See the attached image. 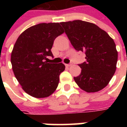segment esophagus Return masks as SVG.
Listing matches in <instances>:
<instances>
[{
  "instance_id": "esophagus-1",
  "label": "esophagus",
  "mask_w": 127,
  "mask_h": 127,
  "mask_svg": "<svg viewBox=\"0 0 127 127\" xmlns=\"http://www.w3.org/2000/svg\"><path fill=\"white\" fill-rule=\"evenodd\" d=\"M65 65H66V66H70L72 65V64L71 63H70V64H66Z\"/></svg>"
}]
</instances>
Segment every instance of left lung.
I'll use <instances>...</instances> for the list:
<instances>
[{
  "mask_svg": "<svg viewBox=\"0 0 127 127\" xmlns=\"http://www.w3.org/2000/svg\"><path fill=\"white\" fill-rule=\"evenodd\" d=\"M77 51L84 52L86 61L78 66L81 73L74 77L86 92H96L108 84L116 70L118 53L108 33L92 23L74 20L61 23Z\"/></svg>",
  "mask_w": 127,
  "mask_h": 127,
  "instance_id": "left-lung-1",
  "label": "left lung"
}]
</instances>
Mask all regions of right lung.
<instances>
[{"instance_id": "right-lung-1", "label": "right lung", "mask_w": 127, "mask_h": 127, "mask_svg": "<svg viewBox=\"0 0 127 127\" xmlns=\"http://www.w3.org/2000/svg\"><path fill=\"white\" fill-rule=\"evenodd\" d=\"M63 33L59 23H41L26 30L15 43L11 54L13 72L31 96L47 97L57 88L65 66L45 60L47 56L53 57L51 49L54 40Z\"/></svg>"}]
</instances>
